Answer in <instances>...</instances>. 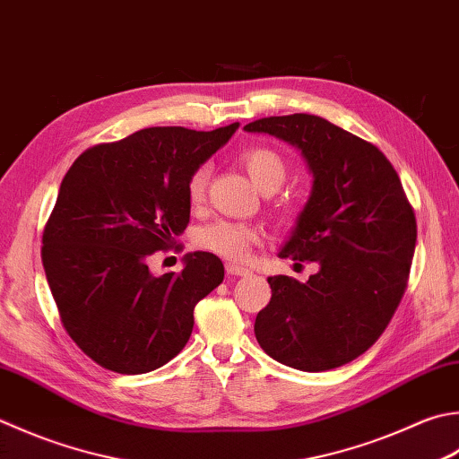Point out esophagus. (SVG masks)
Segmentation results:
<instances>
[{"mask_svg": "<svg viewBox=\"0 0 459 459\" xmlns=\"http://www.w3.org/2000/svg\"><path fill=\"white\" fill-rule=\"evenodd\" d=\"M227 273L232 276H250L253 271H248L245 266H238V264H227Z\"/></svg>", "mask_w": 459, "mask_h": 459, "instance_id": "1", "label": "esophagus"}]
</instances>
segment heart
I'll return each mask as SVG.
<instances>
[{
    "label": "heart",
    "instance_id": "1",
    "mask_svg": "<svg viewBox=\"0 0 459 459\" xmlns=\"http://www.w3.org/2000/svg\"><path fill=\"white\" fill-rule=\"evenodd\" d=\"M240 163L247 169L248 177L253 183L264 193H274L282 186L286 181V160L281 152H276L271 147H253L247 149L240 155ZM211 178V167L201 165L193 170L191 178H188V201L193 204H199L204 199L206 186H209ZM260 232L258 229L250 227V224L232 222V221H217L204 227L199 232V247L209 250V253L229 258V260H240L248 255L250 247L258 242Z\"/></svg>",
    "mask_w": 459,
    "mask_h": 459
}]
</instances>
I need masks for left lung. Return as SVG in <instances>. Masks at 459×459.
Listing matches in <instances>:
<instances>
[{
    "label": "left lung",
    "instance_id": "1",
    "mask_svg": "<svg viewBox=\"0 0 459 459\" xmlns=\"http://www.w3.org/2000/svg\"><path fill=\"white\" fill-rule=\"evenodd\" d=\"M300 151L310 196L281 258L310 260L307 282L268 276L273 299L256 314L260 348L302 372H325L364 354L388 326L406 290L416 217L384 152L318 115L248 123Z\"/></svg>",
    "mask_w": 459,
    "mask_h": 459
}]
</instances>
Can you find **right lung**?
I'll return each mask as SVG.
<instances>
[{
	"label": "right lung",
	"mask_w": 459,
	"mask_h": 459,
	"mask_svg": "<svg viewBox=\"0 0 459 459\" xmlns=\"http://www.w3.org/2000/svg\"><path fill=\"white\" fill-rule=\"evenodd\" d=\"M237 129H141L87 149L63 177L41 260L63 326L99 366L145 374L191 338L196 302L224 278L221 258L186 253L163 276L147 258L186 229L188 178Z\"/></svg>",
	"instance_id": "add662e5"
}]
</instances>
